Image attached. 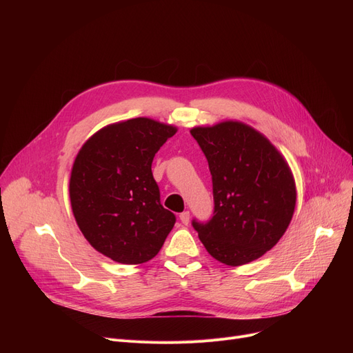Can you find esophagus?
<instances>
[{
    "label": "esophagus",
    "instance_id": "34e87169",
    "mask_svg": "<svg viewBox=\"0 0 353 353\" xmlns=\"http://www.w3.org/2000/svg\"><path fill=\"white\" fill-rule=\"evenodd\" d=\"M180 220H181V223L183 225H189V221H190V212L189 210H186V212H183V213H180Z\"/></svg>",
    "mask_w": 353,
    "mask_h": 353
}]
</instances>
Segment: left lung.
<instances>
[{"mask_svg": "<svg viewBox=\"0 0 353 353\" xmlns=\"http://www.w3.org/2000/svg\"><path fill=\"white\" fill-rule=\"evenodd\" d=\"M190 133L208 159L214 200L213 216L193 219L192 226L216 261L246 265L279 242L290 223L292 172L274 145L243 123L194 127Z\"/></svg>", "mask_w": 353, "mask_h": 353, "instance_id": "1", "label": "left lung"}]
</instances>
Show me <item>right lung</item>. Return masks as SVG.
<instances>
[{
	"label": "right lung",
	"mask_w": 353,
	"mask_h": 353,
	"mask_svg": "<svg viewBox=\"0 0 353 353\" xmlns=\"http://www.w3.org/2000/svg\"><path fill=\"white\" fill-rule=\"evenodd\" d=\"M176 127L139 117L101 128L72 164L70 200L88 243L124 265L153 259L176 223L161 206L152 163Z\"/></svg>",
	"instance_id": "add662e5"
}]
</instances>
